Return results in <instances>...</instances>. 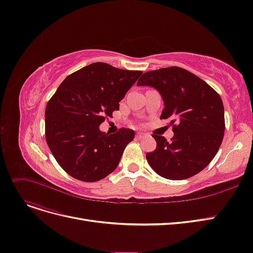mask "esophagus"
<instances>
[{"instance_id": "34e87169", "label": "esophagus", "mask_w": 253, "mask_h": 253, "mask_svg": "<svg viewBox=\"0 0 253 253\" xmlns=\"http://www.w3.org/2000/svg\"><path fill=\"white\" fill-rule=\"evenodd\" d=\"M147 136H149V134L142 133V132H139V133L136 134V138H137V139H143V138H145V137H147Z\"/></svg>"}]
</instances>
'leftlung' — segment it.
Wrapping results in <instances>:
<instances>
[{
  "label": "left lung",
  "mask_w": 253,
  "mask_h": 253,
  "mask_svg": "<svg viewBox=\"0 0 253 253\" xmlns=\"http://www.w3.org/2000/svg\"><path fill=\"white\" fill-rule=\"evenodd\" d=\"M137 85H151L164 101L160 119H169L170 141L153 135L156 150L146 160L159 176L183 180L203 170L219 151L225 130L220 95L197 75L180 67L143 73Z\"/></svg>",
  "instance_id": "8db88e82"
}]
</instances>
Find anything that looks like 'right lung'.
I'll return each instance as SVG.
<instances>
[{"label":"right lung","mask_w":253,"mask_h":253,"mask_svg":"<svg viewBox=\"0 0 253 253\" xmlns=\"http://www.w3.org/2000/svg\"><path fill=\"white\" fill-rule=\"evenodd\" d=\"M141 74L94 63L59 84L47 103L45 134L52 155L71 177L95 182L116 169L135 133L123 127L109 135L99 126L119 110L120 100Z\"/></svg>","instance_id":"right-lung-1"}]
</instances>
